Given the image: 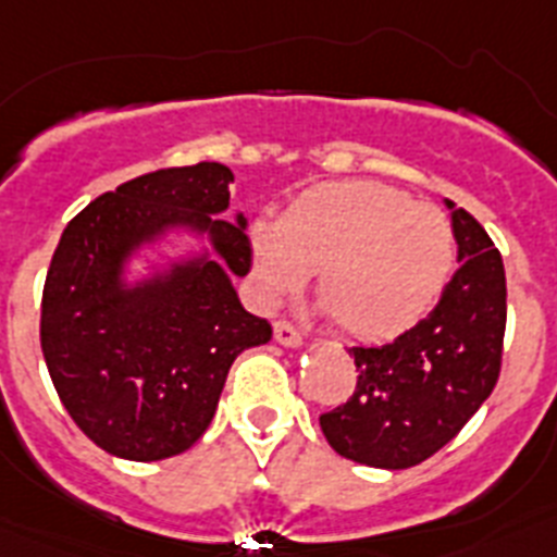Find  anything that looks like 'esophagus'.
I'll list each match as a JSON object with an SVG mask.
<instances>
[{"mask_svg": "<svg viewBox=\"0 0 557 557\" xmlns=\"http://www.w3.org/2000/svg\"><path fill=\"white\" fill-rule=\"evenodd\" d=\"M273 334H275V343H282V346L295 348V346H301V343H304L301 332H298V329H295L293 323H287V321L275 323Z\"/></svg>", "mask_w": 557, "mask_h": 557, "instance_id": "1", "label": "esophagus"}]
</instances>
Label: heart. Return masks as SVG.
Instances as JSON below:
<instances>
[{"instance_id":"1","label":"heart","mask_w":557,"mask_h":557,"mask_svg":"<svg viewBox=\"0 0 557 557\" xmlns=\"http://www.w3.org/2000/svg\"><path fill=\"white\" fill-rule=\"evenodd\" d=\"M250 243L264 298L301 289L318 270V298L334 326L366 343L416 326L457 264V236L444 211L376 181L312 186L278 223H256Z\"/></svg>"}]
</instances>
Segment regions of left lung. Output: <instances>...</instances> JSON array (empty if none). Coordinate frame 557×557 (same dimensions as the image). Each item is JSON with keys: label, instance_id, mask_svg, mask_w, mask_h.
I'll list each match as a JSON object with an SVG mask.
<instances>
[{"label": "left lung", "instance_id": "left-lung-1", "mask_svg": "<svg viewBox=\"0 0 557 557\" xmlns=\"http://www.w3.org/2000/svg\"><path fill=\"white\" fill-rule=\"evenodd\" d=\"M451 209L457 273L437 307L376 348L354 346L357 385L321 416L337 455L373 469H410L444 449L494 391L508 321L505 264L466 209Z\"/></svg>", "mask_w": 557, "mask_h": 557}]
</instances>
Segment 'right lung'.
Here are the masks:
<instances>
[{
    "instance_id": "obj_1",
    "label": "right lung",
    "mask_w": 557,
    "mask_h": 557,
    "mask_svg": "<svg viewBox=\"0 0 557 557\" xmlns=\"http://www.w3.org/2000/svg\"><path fill=\"white\" fill-rule=\"evenodd\" d=\"M231 181L218 161L125 181L91 200L52 253L41 351L61 405L108 455L150 462L189 449L209 430L231 362L273 337L231 287V273L253 264L245 218H211L228 209ZM170 224L211 233L224 262L122 288L126 253Z\"/></svg>"
}]
</instances>
